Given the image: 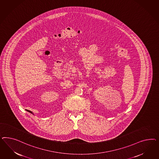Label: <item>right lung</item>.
Returning a JSON list of instances; mask_svg holds the SVG:
<instances>
[{
  "instance_id": "right-lung-1",
  "label": "right lung",
  "mask_w": 159,
  "mask_h": 159,
  "mask_svg": "<svg viewBox=\"0 0 159 159\" xmlns=\"http://www.w3.org/2000/svg\"><path fill=\"white\" fill-rule=\"evenodd\" d=\"M27 111H28V112H30V113H31V114H33V112H31V111H29V110H27Z\"/></svg>"
}]
</instances>
